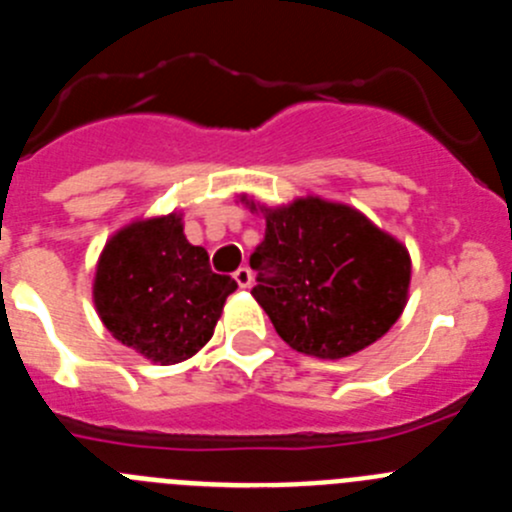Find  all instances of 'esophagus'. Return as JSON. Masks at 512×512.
Segmentation results:
<instances>
[{
	"instance_id": "34e87169",
	"label": "esophagus",
	"mask_w": 512,
	"mask_h": 512,
	"mask_svg": "<svg viewBox=\"0 0 512 512\" xmlns=\"http://www.w3.org/2000/svg\"><path fill=\"white\" fill-rule=\"evenodd\" d=\"M233 279H235V282H238V287L246 289V287H251L253 274H251V269H248V266H241V269H238V271H235V274H233Z\"/></svg>"
}]
</instances>
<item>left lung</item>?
I'll return each instance as SVG.
<instances>
[{
  "instance_id": "1",
  "label": "left lung",
  "mask_w": 512,
  "mask_h": 512,
  "mask_svg": "<svg viewBox=\"0 0 512 512\" xmlns=\"http://www.w3.org/2000/svg\"><path fill=\"white\" fill-rule=\"evenodd\" d=\"M246 205L256 210V202ZM259 210L266 235L251 253L259 271L251 295L284 343L343 359L397 323L410 289V253L397 238L354 207L320 197Z\"/></svg>"
}]
</instances>
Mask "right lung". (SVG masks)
<instances>
[{"instance_id":"1","label":"right lung","mask_w":512,"mask_h":512,"mask_svg":"<svg viewBox=\"0 0 512 512\" xmlns=\"http://www.w3.org/2000/svg\"><path fill=\"white\" fill-rule=\"evenodd\" d=\"M238 284L210 269L182 215L135 220L112 235L94 274V307L122 346L161 366L192 359Z\"/></svg>"}]
</instances>
